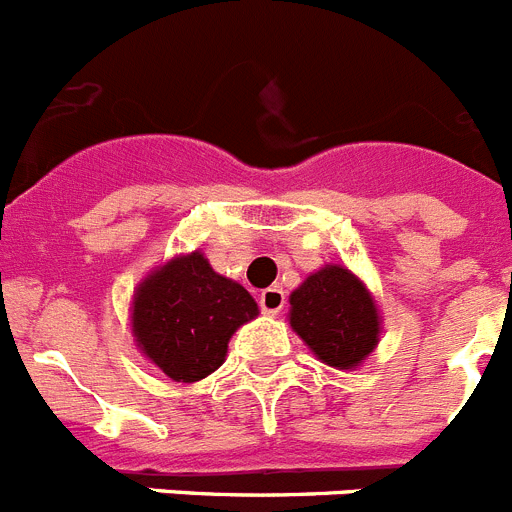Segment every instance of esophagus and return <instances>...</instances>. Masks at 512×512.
I'll return each mask as SVG.
<instances>
[{
  "instance_id": "1",
  "label": "esophagus",
  "mask_w": 512,
  "mask_h": 512,
  "mask_svg": "<svg viewBox=\"0 0 512 512\" xmlns=\"http://www.w3.org/2000/svg\"><path fill=\"white\" fill-rule=\"evenodd\" d=\"M283 303H285V293H283V288H278V285H273V288H267L260 293L262 313H270V316H275V313L283 308Z\"/></svg>"
}]
</instances>
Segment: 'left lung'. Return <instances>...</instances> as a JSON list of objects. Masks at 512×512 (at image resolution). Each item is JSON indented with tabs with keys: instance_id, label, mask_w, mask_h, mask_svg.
<instances>
[{
	"instance_id": "obj_1",
	"label": "left lung",
	"mask_w": 512,
	"mask_h": 512,
	"mask_svg": "<svg viewBox=\"0 0 512 512\" xmlns=\"http://www.w3.org/2000/svg\"><path fill=\"white\" fill-rule=\"evenodd\" d=\"M290 326L311 352L336 370H352L375 349L380 316L367 288L347 267L308 275L290 296Z\"/></svg>"
}]
</instances>
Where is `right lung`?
Returning <instances> with one entry per match:
<instances>
[{
  "mask_svg": "<svg viewBox=\"0 0 512 512\" xmlns=\"http://www.w3.org/2000/svg\"><path fill=\"white\" fill-rule=\"evenodd\" d=\"M257 303L245 288L214 273L201 252L176 257L137 288L132 331L137 347L176 382L219 370L227 344Z\"/></svg>",
  "mask_w": 512,
  "mask_h": 512,
  "instance_id": "obj_1",
  "label": "right lung"
}]
</instances>
